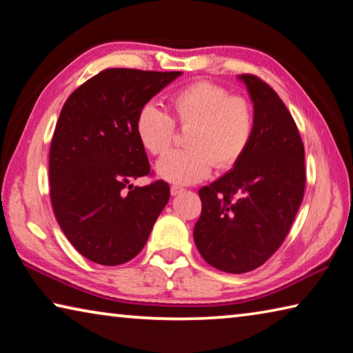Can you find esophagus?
Masks as SVG:
<instances>
[{"label":"esophagus","instance_id":"1","mask_svg":"<svg viewBox=\"0 0 353 353\" xmlns=\"http://www.w3.org/2000/svg\"><path fill=\"white\" fill-rule=\"evenodd\" d=\"M183 192L182 187H177V185H172L171 187V194L172 196H177V194H181Z\"/></svg>","mask_w":353,"mask_h":353}]
</instances>
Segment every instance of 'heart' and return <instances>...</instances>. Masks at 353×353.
Listing matches in <instances>:
<instances>
[{"label":"heart","mask_w":353,"mask_h":353,"mask_svg":"<svg viewBox=\"0 0 353 353\" xmlns=\"http://www.w3.org/2000/svg\"><path fill=\"white\" fill-rule=\"evenodd\" d=\"M177 124L188 128L187 149L174 150L157 163L163 181L190 185L203 181L212 170L232 166L243 155L253 137L254 116L243 99L231 97L214 83L199 81L181 89L171 99ZM141 146L152 155H163L171 148L174 122L155 103L139 108L135 121Z\"/></svg>","instance_id":"1"}]
</instances>
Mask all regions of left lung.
<instances>
[{"label": "left lung", "instance_id": "left-lung-1", "mask_svg": "<svg viewBox=\"0 0 353 353\" xmlns=\"http://www.w3.org/2000/svg\"><path fill=\"white\" fill-rule=\"evenodd\" d=\"M237 78L253 102V137L231 171L199 190L193 231L207 264L228 273L254 270L275 253L305 193V149L286 105L257 77Z\"/></svg>", "mask_w": 353, "mask_h": 353}]
</instances>
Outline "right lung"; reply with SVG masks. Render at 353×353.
Returning a JSON list of instances; mask_svg holds the SVG:
<instances>
[{
	"label": "right lung",
	"instance_id": "right-lung-1",
	"mask_svg": "<svg viewBox=\"0 0 353 353\" xmlns=\"http://www.w3.org/2000/svg\"><path fill=\"white\" fill-rule=\"evenodd\" d=\"M182 72L106 69L75 89L61 110L50 146V196L78 253L119 265L146 245L170 185L133 187L150 171L135 121L139 108Z\"/></svg>",
	"mask_w": 353,
	"mask_h": 353
}]
</instances>
